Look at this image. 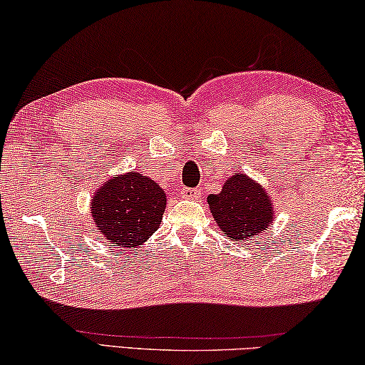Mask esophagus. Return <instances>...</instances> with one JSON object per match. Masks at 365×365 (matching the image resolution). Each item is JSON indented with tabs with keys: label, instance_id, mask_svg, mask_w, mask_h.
Wrapping results in <instances>:
<instances>
[{
	"label": "esophagus",
	"instance_id": "1",
	"mask_svg": "<svg viewBox=\"0 0 365 365\" xmlns=\"http://www.w3.org/2000/svg\"><path fill=\"white\" fill-rule=\"evenodd\" d=\"M181 195L184 197V199L194 200V199H199V197H200V190H199V189H190V187H184V189H181Z\"/></svg>",
	"mask_w": 365,
	"mask_h": 365
}]
</instances>
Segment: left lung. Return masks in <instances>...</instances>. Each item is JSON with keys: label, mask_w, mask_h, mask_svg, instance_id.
<instances>
[{"label": "left lung", "mask_w": 365, "mask_h": 365, "mask_svg": "<svg viewBox=\"0 0 365 365\" xmlns=\"http://www.w3.org/2000/svg\"><path fill=\"white\" fill-rule=\"evenodd\" d=\"M207 202L220 230L235 241L242 242L273 223L272 197L244 173H235L226 179L220 194H210Z\"/></svg>", "instance_id": "8db88e82"}]
</instances>
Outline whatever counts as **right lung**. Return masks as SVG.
I'll return each instance as SVG.
<instances>
[{
	"instance_id": "obj_1",
	"label": "right lung",
	"mask_w": 365,
	"mask_h": 365,
	"mask_svg": "<svg viewBox=\"0 0 365 365\" xmlns=\"http://www.w3.org/2000/svg\"><path fill=\"white\" fill-rule=\"evenodd\" d=\"M165 207L166 194L158 182L129 171L108 179L95 192L91 213L101 239L130 249L158 230Z\"/></svg>"
}]
</instances>
